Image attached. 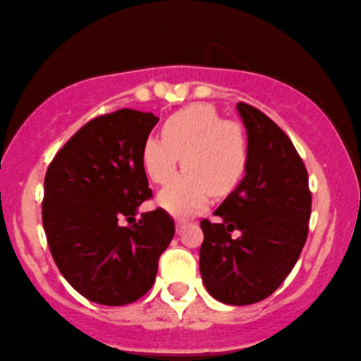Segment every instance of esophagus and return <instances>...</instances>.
Listing matches in <instances>:
<instances>
[{"instance_id": "34e87169", "label": "esophagus", "mask_w": 361, "mask_h": 361, "mask_svg": "<svg viewBox=\"0 0 361 361\" xmlns=\"http://www.w3.org/2000/svg\"><path fill=\"white\" fill-rule=\"evenodd\" d=\"M188 224H190L188 219H178V221H176V231L181 233L185 228H187Z\"/></svg>"}]
</instances>
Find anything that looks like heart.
<instances>
[{
    "label": "heart",
    "mask_w": 361,
    "mask_h": 361,
    "mask_svg": "<svg viewBox=\"0 0 361 361\" xmlns=\"http://www.w3.org/2000/svg\"><path fill=\"white\" fill-rule=\"evenodd\" d=\"M162 138L149 137L142 145V164L150 180L168 183L181 156L185 171L157 195L162 209L190 216L207 204L211 193L226 195L243 180L250 144L243 125L223 120L207 104H192L164 121Z\"/></svg>",
    "instance_id": "b5f03b06"
}]
</instances>
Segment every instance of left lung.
Listing matches in <instances>:
<instances>
[{"instance_id":"obj_1","label":"left lung","mask_w":361,"mask_h":361,"mask_svg":"<svg viewBox=\"0 0 361 361\" xmlns=\"http://www.w3.org/2000/svg\"><path fill=\"white\" fill-rule=\"evenodd\" d=\"M250 144L241 183L200 221L205 290L228 305L262 302L295 267L312 212L308 173L290 137L262 111L238 102ZM233 232H238L235 237Z\"/></svg>"}]
</instances>
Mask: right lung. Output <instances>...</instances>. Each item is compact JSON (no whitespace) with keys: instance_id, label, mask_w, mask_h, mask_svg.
<instances>
[{"instance_id":"right-lung-1","label":"right lung","mask_w":361,"mask_h":361,"mask_svg":"<svg viewBox=\"0 0 361 361\" xmlns=\"http://www.w3.org/2000/svg\"><path fill=\"white\" fill-rule=\"evenodd\" d=\"M157 121L135 109L101 114L58 150L46 171L42 226L51 255L94 303L120 307L142 298L174 236L164 209L135 221L138 205L152 197L142 145Z\"/></svg>"}]
</instances>
